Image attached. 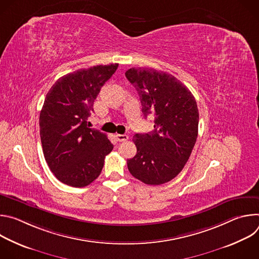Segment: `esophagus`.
Segmentation results:
<instances>
[{"instance_id":"obj_1","label":"esophagus","mask_w":259,"mask_h":259,"mask_svg":"<svg viewBox=\"0 0 259 259\" xmlns=\"http://www.w3.org/2000/svg\"><path fill=\"white\" fill-rule=\"evenodd\" d=\"M115 137H116V139H117L118 141H120V142L126 141V140L128 139V135H126V134H116Z\"/></svg>"}]
</instances>
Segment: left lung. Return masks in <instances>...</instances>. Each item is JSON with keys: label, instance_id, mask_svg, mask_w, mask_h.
Here are the masks:
<instances>
[{"label": "left lung", "instance_id": "left-lung-1", "mask_svg": "<svg viewBox=\"0 0 259 259\" xmlns=\"http://www.w3.org/2000/svg\"><path fill=\"white\" fill-rule=\"evenodd\" d=\"M136 89L142 113L154 117V131L133 136L136 155L127 160L130 173L150 186L176 177L188 162L198 137L199 110L192 92L162 70L132 67L125 72Z\"/></svg>", "mask_w": 259, "mask_h": 259}]
</instances>
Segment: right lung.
Masks as SVG:
<instances>
[{"label":"right lung","instance_id":"1","mask_svg":"<svg viewBox=\"0 0 259 259\" xmlns=\"http://www.w3.org/2000/svg\"><path fill=\"white\" fill-rule=\"evenodd\" d=\"M119 64L82 68L59 78L46 95L40 114L45 160L55 177L73 188H84L100 174L114 145L88 117L101 87Z\"/></svg>","mask_w":259,"mask_h":259}]
</instances>
